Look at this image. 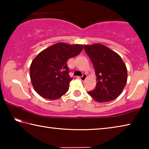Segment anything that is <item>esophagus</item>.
<instances>
[{
	"label": "esophagus",
	"instance_id": "1",
	"mask_svg": "<svg viewBox=\"0 0 149 149\" xmlns=\"http://www.w3.org/2000/svg\"><path fill=\"white\" fill-rule=\"evenodd\" d=\"M86 77H87V75L86 74H83L82 76H81L79 78H80V79L81 80V81H84L85 79H86Z\"/></svg>",
	"mask_w": 149,
	"mask_h": 149
}]
</instances>
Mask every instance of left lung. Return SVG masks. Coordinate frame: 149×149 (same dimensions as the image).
Listing matches in <instances>:
<instances>
[{
  "instance_id": "left-lung-1",
  "label": "left lung",
  "mask_w": 149,
  "mask_h": 149,
  "mask_svg": "<svg viewBox=\"0 0 149 149\" xmlns=\"http://www.w3.org/2000/svg\"><path fill=\"white\" fill-rule=\"evenodd\" d=\"M97 75L95 89L87 93L99 102H110L120 96L127 79V70L119 54L104 45H84Z\"/></svg>"
}]
</instances>
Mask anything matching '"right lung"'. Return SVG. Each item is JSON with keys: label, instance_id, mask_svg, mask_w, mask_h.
I'll list each match as a JSON object with an SVG mask.
<instances>
[{"label": "right lung", "instance_id": "obj_1", "mask_svg": "<svg viewBox=\"0 0 149 149\" xmlns=\"http://www.w3.org/2000/svg\"><path fill=\"white\" fill-rule=\"evenodd\" d=\"M83 47L82 45L59 42L40 52L30 65V77L35 91L50 100L64 95L73 79L69 75L68 60L77 56Z\"/></svg>", "mask_w": 149, "mask_h": 149}]
</instances>
